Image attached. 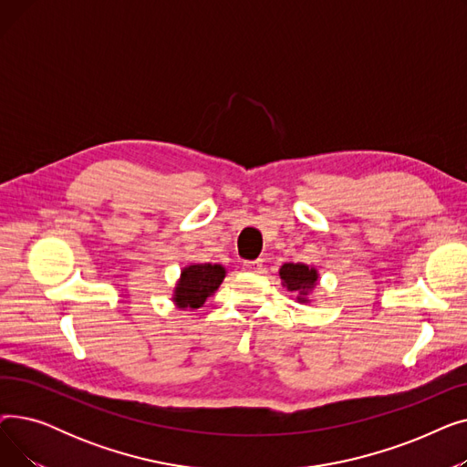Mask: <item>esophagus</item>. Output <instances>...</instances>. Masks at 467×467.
<instances>
[{"mask_svg":"<svg viewBox=\"0 0 467 467\" xmlns=\"http://www.w3.org/2000/svg\"><path fill=\"white\" fill-rule=\"evenodd\" d=\"M244 271H250V273H261L263 268V259H257V261H244L242 263Z\"/></svg>","mask_w":467,"mask_h":467,"instance_id":"obj_1","label":"esophagus"}]
</instances>
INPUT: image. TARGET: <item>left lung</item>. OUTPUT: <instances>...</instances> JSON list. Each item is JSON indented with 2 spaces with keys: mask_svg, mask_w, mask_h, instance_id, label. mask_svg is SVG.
I'll return each instance as SVG.
<instances>
[{
  "mask_svg": "<svg viewBox=\"0 0 467 467\" xmlns=\"http://www.w3.org/2000/svg\"><path fill=\"white\" fill-rule=\"evenodd\" d=\"M280 278L289 291H299V296H306L317 280V273L316 268H310L301 263H285L280 268ZM299 301L305 303L306 299L299 297Z\"/></svg>",
  "mask_w": 467,
  "mask_h": 467,
  "instance_id": "left-lung-1",
  "label": "left lung"
}]
</instances>
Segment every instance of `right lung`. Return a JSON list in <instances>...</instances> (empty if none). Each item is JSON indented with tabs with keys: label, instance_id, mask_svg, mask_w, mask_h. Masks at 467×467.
Segmentation results:
<instances>
[{
	"label": "right lung",
	"instance_id": "right-lung-1",
	"mask_svg": "<svg viewBox=\"0 0 467 467\" xmlns=\"http://www.w3.org/2000/svg\"><path fill=\"white\" fill-rule=\"evenodd\" d=\"M223 278L225 268L221 265H189L182 271V278L174 291V303L180 308H199L212 293H215Z\"/></svg>",
	"mask_w": 467,
	"mask_h": 467
}]
</instances>
